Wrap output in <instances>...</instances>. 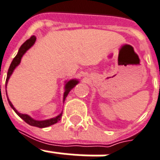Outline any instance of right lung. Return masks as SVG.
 Instances as JSON below:
<instances>
[{
	"label": "right lung",
	"mask_w": 160,
	"mask_h": 160,
	"mask_svg": "<svg viewBox=\"0 0 160 160\" xmlns=\"http://www.w3.org/2000/svg\"><path fill=\"white\" fill-rule=\"evenodd\" d=\"M36 41V37L35 36H32L29 39H28L26 42H24L22 46L19 48V50H18V54L16 55V57L13 58V60H12V64L10 65L9 69H8V72H7V80H6V86H7V84L8 82V80H9L10 76L12 75V72L13 70L15 69V68L18 66V64H20L21 62V58L22 57V55L24 53H26L27 50H28L29 48L34 44V42ZM78 80H71L68 81L66 83V85H65V91H64V101L66 98V96H68V94L70 91H71L72 89L75 87V85L78 84ZM8 102H9L10 106L12 107V109L15 111V112L18 114L19 117H20L23 121H25L27 123L29 124V125H31V126H34V127H38V128H47L48 126H51V125H53V124L56 123V122H58V121L60 120L61 117H62V113L59 114L58 116H57L56 118H51V119H48V120H44V121H37L32 119V118H30L28 115H27V114H22V113H19L15 109V107H13V105L12 104V102H10L9 98H8Z\"/></svg>",
	"instance_id": "right-lung-1"
}]
</instances>
